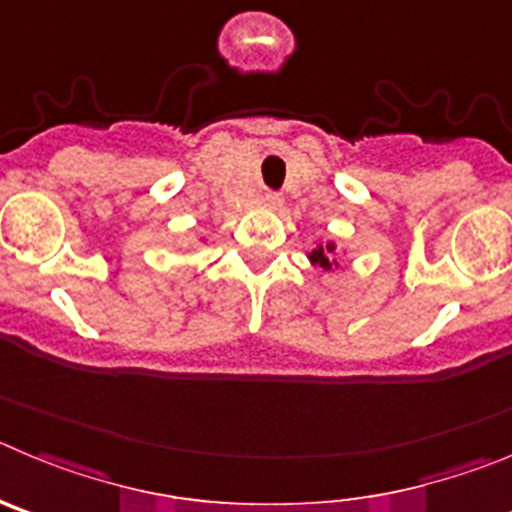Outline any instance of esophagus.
<instances>
[{"label":"esophagus","instance_id":"esophagus-1","mask_svg":"<svg viewBox=\"0 0 512 512\" xmlns=\"http://www.w3.org/2000/svg\"><path fill=\"white\" fill-rule=\"evenodd\" d=\"M262 204H265L267 209H280V204H283V199H280L278 193L265 191V193H262Z\"/></svg>","mask_w":512,"mask_h":512}]
</instances>
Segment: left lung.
Returning <instances> with one entry per match:
<instances>
[{
	"label": "left lung",
	"mask_w": 512,
	"mask_h": 512,
	"mask_svg": "<svg viewBox=\"0 0 512 512\" xmlns=\"http://www.w3.org/2000/svg\"><path fill=\"white\" fill-rule=\"evenodd\" d=\"M334 252H336V242H334V239H329L326 245H319L313 252H308L306 257H308V262H311V265H319V267H324V270H331V267L336 265Z\"/></svg>",
	"instance_id": "obj_1"
}]
</instances>
